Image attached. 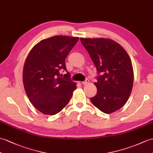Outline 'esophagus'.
<instances>
[{
	"label": "esophagus",
	"instance_id": "esophagus-1",
	"mask_svg": "<svg viewBox=\"0 0 153 153\" xmlns=\"http://www.w3.org/2000/svg\"><path fill=\"white\" fill-rule=\"evenodd\" d=\"M88 83H89V79H86L84 81H83V82L81 83H82V84L84 85H87Z\"/></svg>",
	"mask_w": 153,
	"mask_h": 153
}]
</instances>
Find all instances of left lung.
Here are the masks:
<instances>
[{
  "instance_id": "obj_1",
  "label": "left lung",
  "mask_w": 153,
  "mask_h": 153,
  "mask_svg": "<svg viewBox=\"0 0 153 153\" xmlns=\"http://www.w3.org/2000/svg\"><path fill=\"white\" fill-rule=\"evenodd\" d=\"M80 40L98 74L94 83L97 94L90 98L91 102L105 113L116 111L126 104L132 89L130 56L121 45L110 39L81 38Z\"/></svg>"
}]
</instances>
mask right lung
Masks as SVG:
<instances>
[{
	"mask_svg": "<svg viewBox=\"0 0 153 153\" xmlns=\"http://www.w3.org/2000/svg\"><path fill=\"white\" fill-rule=\"evenodd\" d=\"M79 38L55 36L41 40L28 53L23 67L26 94L38 111L53 115L68 104L76 83L67 72L65 59ZM61 76H60L59 75Z\"/></svg>",
	"mask_w": 153,
	"mask_h": 153,
	"instance_id": "right-lung-1",
	"label": "right lung"
}]
</instances>
